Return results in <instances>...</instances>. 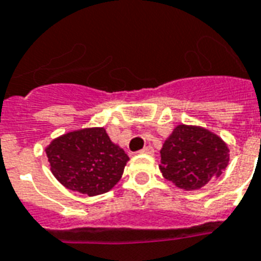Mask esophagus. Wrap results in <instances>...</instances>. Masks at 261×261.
I'll use <instances>...</instances> for the list:
<instances>
[{
    "instance_id": "34e87169",
    "label": "esophagus",
    "mask_w": 261,
    "mask_h": 261,
    "mask_svg": "<svg viewBox=\"0 0 261 261\" xmlns=\"http://www.w3.org/2000/svg\"><path fill=\"white\" fill-rule=\"evenodd\" d=\"M139 153H142V154H154V149L151 146H146L143 147L142 150L139 151Z\"/></svg>"
}]
</instances>
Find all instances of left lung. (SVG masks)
<instances>
[{"mask_svg":"<svg viewBox=\"0 0 261 261\" xmlns=\"http://www.w3.org/2000/svg\"><path fill=\"white\" fill-rule=\"evenodd\" d=\"M160 171L187 191L200 190L221 176L229 164V147L218 135L199 126L178 124L161 149Z\"/></svg>","mask_w":261,"mask_h":261,"instance_id":"8db88e82","label":"left lung"}]
</instances>
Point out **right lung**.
I'll return each mask as SVG.
<instances>
[{
    "instance_id": "right-lung-1",
    "label": "right lung",
    "mask_w": 261,
    "mask_h": 261,
    "mask_svg": "<svg viewBox=\"0 0 261 261\" xmlns=\"http://www.w3.org/2000/svg\"><path fill=\"white\" fill-rule=\"evenodd\" d=\"M51 172L67 190L88 196L106 194L120 180L128 155L104 127L63 134L46 147Z\"/></svg>"
}]
</instances>
